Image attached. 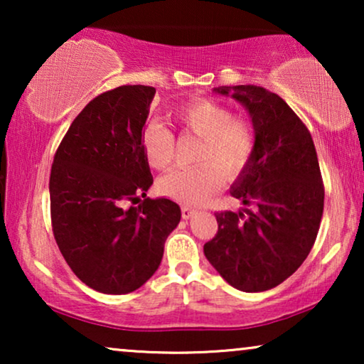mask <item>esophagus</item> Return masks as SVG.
Returning <instances> with one entry per match:
<instances>
[{
  "mask_svg": "<svg viewBox=\"0 0 364 364\" xmlns=\"http://www.w3.org/2000/svg\"><path fill=\"white\" fill-rule=\"evenodd\" d=\"M197 213V210L196 208H192V207H188V205H183L182 207V218H191V217H193Z\"/></svg>",
  "mask_w": 364,
  "mask_h": 364,
  "instance_id": "esophagus-1",
  "label": "esophagus"
}]
</instances>
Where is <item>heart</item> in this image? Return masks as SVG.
<instances>
[{
	"label": "heart",
	"mask_w": 364,
	"mask_h": 364,
	"mask_svg": "<svg viewBox=\"0 0 364 364\" xmlns=\"http://www.w3.org/2000/svg\"><path fill=\"white\" fill-rule=\"evenodd\" d=\"M173 121L182 132L200 139L196 151L197 166L168 172L157 183L164 197L198 205L220 186L222 177L237 178L245 171L255 149V134L250 122L235 117L225 104L196 97L173 111ZM142 151L149 166L166 171L173 161L176 137L161 122H149L142 131Z\"/></svg>",
	"instance_id": "obj_1"
}]
</instances>
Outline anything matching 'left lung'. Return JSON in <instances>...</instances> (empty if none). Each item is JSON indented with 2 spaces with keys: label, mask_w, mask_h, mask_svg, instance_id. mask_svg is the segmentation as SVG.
Masks as SVG:
<instances>
[{
  "label": "left lung",
  "mask_w": 364,
  "mask_h": 364,
  "mask_svg": "<svg viewBox=\"0 0 364 364\" xmlns=\"http://www.w3.org/2000/svg\"><path fill=\"white\" fill-rule=\"evenodd\" d=\"M215 91L228 94L230 87ZM233 91L255 131L253 156L230 191L248 208L217 212L218 230L203 253L233 288L265 291L293 275L310 253L325 186L311 134L293 109L260 86Z\"/></svg>",
  "instance_id": "8db88e82"
}]
</instances>
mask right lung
Here are the masks:
<instances>
[{
  "mask_svg": "<svg viewBox=\"0 0 364 364\" xmlns=\"http://www.w3.org/2000/svg\"><path fill=\"white\" fill-rule=\"evenodd\" d=\"M156 94L119 86L94 97L59 144L49 177L51 225L79 280L107 295L141 288L181 222L168 198H147L154 178L142 129ZM139 203L137 208L133 205Z\"/></svg>",
  "mask_w": 364,
  "mask_h": 364,
  "instance_id": "right-lung-1",
  "label": "right lung"
}]
</instances>
